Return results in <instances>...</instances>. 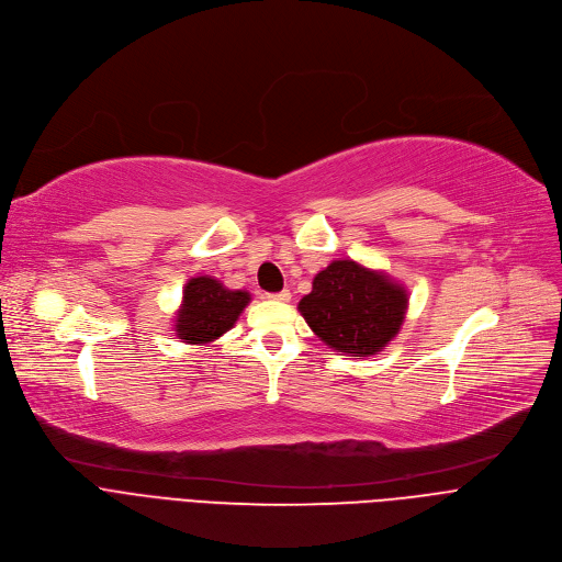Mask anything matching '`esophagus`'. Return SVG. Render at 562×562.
Returning <instances> with one entry per match:
<instances>
[{
	"label": "esophagus",
	"instance_id": "obj_1",
	"mask_svg": "<svg viewBox=\"0 0 562 562\" xmlns=\"http://www.w3.org/2000/svg\"><path fill=\"white\" fill-rule=\"evenodd\" d=\"M269 299L278 301V303H289L291 301V293H289V289H282L278 293H269Z\"/></svg>",
	"mask_w": 562,
	"mask_h": 562
}]
</instances>
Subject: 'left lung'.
Masks as SVG:
<instances>
[{"instance_id":"left-lung-1","label":"left lung","mask_w":562,"mask_h":562,"mask_svg":"<svg viewBox=\"0 0 562 562\" xmlns=\"http://www.w3.org/2000/svg\"><path fill=\"white\" fill-rule=\"evenodd\" d=\"M407 291L382 271L335 259L316 273L299 312L314 335L341 356L369 358L401 330Z\"/></svg>"}]
</instances>
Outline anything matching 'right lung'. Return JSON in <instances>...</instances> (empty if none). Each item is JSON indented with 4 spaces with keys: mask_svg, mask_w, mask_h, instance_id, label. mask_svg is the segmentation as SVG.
I'll list each match as a JSON object with an SVG mask.
<instances>
[{
    "mask_svg": "<svg viewBox=\"0 0 562 562\" xmlns=\"http://www.w3.org/2000/svg\"><path fill=\"white\" fill-rule=\"evenodd\" d=\"M248 303V291L227 289L210 276L191 278L175 316V335L187 344H210L234 326Z\"/></svg>",
    "mask_w": 562,
    "mask_h": 562,
    "instance_id": "add662e5",
    "label": "right lung"
}]
</instances>
